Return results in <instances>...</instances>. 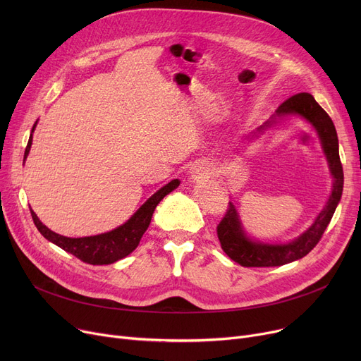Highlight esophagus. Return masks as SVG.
Listing matches in <instances>:
<instances>
[{"instance_id":"esophagus-1","label":"esophagus","mask_w":361,"mask_h":361,"mask_svg":"<svg viewBox=\"0 0 361 361\" xmlns=\"http://www.w3.org/2000/svg\"><path fill=\"white\" fill-rule=\"evenodd\" d=\"M193 177L195 178H200L202 176H204V174H207L206 173V168H203V166H197V168H193Z\"/></svg>"}]
</instances>
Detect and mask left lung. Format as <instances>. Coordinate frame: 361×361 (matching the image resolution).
Masks as SVG:
<instances>
[{"mask_svg": "<svg viewBox=\"0 0 361 361\" xmlns=\"http://www.w3.org/2000/svg\"><path fill=\"white\" fill-rule=\"evenodd\" d=\"M288 114H298V116L312 123L313 127L317 130L334 177L332 195L329 196V200L324 207V211L319 214L313 225L305 234L288 244L276 245L255 243L245 237L241 228V222L238 219V214L235 211V206L230 202L228 209H226L224 218L216 226V234L221 243V247L226 253V256H230L234 262L240 263L241 267L245 268L281 267V264L294 262L310 253L316 247V244L320 241L322 235H324L326 226L331 222L332 215L336 209L341 195H343L344 173L343 164H341L339 159L336 130L326 111L314 101L310 93L301 92L288 98L286 102H282L276 109L275 117L264 123L259 130L267 128L271 124H274L276 117L288 116Z\"/></svg>", "mask_w": 361, "mask_h": 361, "instance_id": "1", "label": "left lung"}]
</instances>
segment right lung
Here are the masks:
<instances>
[{"mask_svg":"<svg viewBox=\"0 0 361 361\" xmlns=\"http://www.w3.org/2000/svg\"><path fill=\"white\" fill-rule=\"evenodd\" d=\"M36 126V123H35ZM33 126V128H35ZM32 128V131H33ZM32 145V135L29 137L26 150H25V159L30 150ZM180 184L178 180L169 181L166 185H164L161 190H158L154 196L149 197L145 204L140 206V209L133 215L126 224H123L118 228L112 230L105 234L93 235V237H82V238H70L56 234L51 231L48 226H45L36 214L30 209L32 219L36 225V228L39 233L51 243L56 244L63 250L71 253L78 259H80L85 263L89 264H109L117 262L126 256H128L133 250H135L142 235L147 230V226L152 219V214H154L157 204L168 195L177 188Z\"/></svg>","mask_w":361,"mask_h":361,"instance_id":"1","label":"right lung"}]
</instances>
